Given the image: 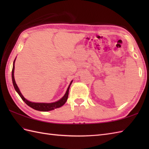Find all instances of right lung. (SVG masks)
<instances>
[{
	"label": "right lung",
	"mask_w": 149,
	"mask_h": 149,
	"mask_svg": "<svg viewBox=\"0 0 149 149\" xmlns=\"http://www.w3.org/2000/svg\"><path fill=\"white\" fill-rule=\"evenodd\" d=\"M15 60H16V58L13 61V69H12V81H13V86L15 88L16 91H17L18 94L22 98V99L24 101V102L26 103L27 105H28L31 107H32V108L34 109L37 110V111H51V110H53V109H56V108H59V107H61L62 106L64 105L65 102H66V100H67V99H68L69 88H70V85H71L73 81H72L70 82V83L69 86L67 88V90H66L65 94L64 95V96H63L61 99H59V100L56 101V102H52V103H41V102H31V101L27 100L26 98H24V97L22 95V94L21 93L20 90H19L17 84H16L15 77H14Z\"/></svg>",
	"instance_id": "right-lung-1"
}]
</instances>
